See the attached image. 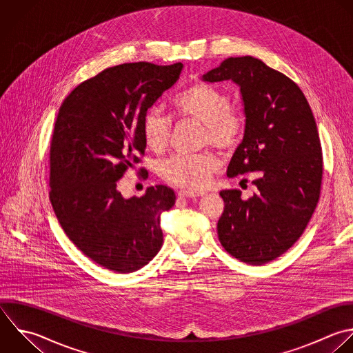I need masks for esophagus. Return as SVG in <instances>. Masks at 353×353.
Here are the masks:
<instances>
[{"instance_id":"obj_1","label":"esophagus","mask_w":353,"mask_h":353,"mask_svg":"<svg viewBox=\"0 0 353 353\" xmlns=\"http://www.w3.org/2000/svg\"><path fill=\"white\" fill-rule=\"evenodd\" d=\"M203 193H199V192H190V190H179L178 192V196L179 197H189V199H193V197H200Z\"/></svg>"}]
</instances>
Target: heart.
Segmentation results:
<instances>
[{
    "instance_id": "b5f03b06",
    "label": "heart",
    "mask_w": 353,
    "mask_h": 353,
    "mask_svg": "<svg viewBox=\"0 0 353 353\" xmlns=\"http://www.w3.org/2000/svg\"><path fill=\"white\" fill-rule=\"evenodd\" d=\"M174 112L203 125V141L222 150H232L240 141L243 116L230 108L229 97L211 85H192L172 101ZM171 121L157 108H150L142 123L146 145L153 150H163L168 142ZM218 168V159L212 153L197 156L176 154L160 167L161 176L170 183L188 189H203L211 174Z\"/></svg>"
}]
</instances>
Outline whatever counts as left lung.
I'll return each mask as SVG.
<instances>
[{
  "mask_svg": "<svg viewBox=\"0 0 353 353\" xmlns=\"http://www.w3.org/2000/svg\"><path fill=\"white\" fill-rule=\"evenodd\" d=\"M201 80L239 85L244 137L228 176H256L248 200L240 190L219 193V241L239 261L263 265L301 237L319 201L323 157L313 113L294 81L252 57L228 58Z\"/></svg>",
  "mask_w": 353,
  "mask_h": 353,
  "instance_id": "8db88e82",
  "label": "left lung"
}]
</instances>
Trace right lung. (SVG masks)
<instances>
[{
  "label": "right lung",
  "instance_id": "add662e5",
  "mask_svg": "<svg viewBox=\"0 0 353 353\" xmlns=\"http://www.w3.org/2000/svg\"><path fill=\"white\" fill-rule=\"evenodd\" d=\"M182 68H109L74 88L59 109L50 153L51 204L76 247L113 272L143 268L163 245L160 221L175 204L174 190L157 185L124 199L117 181L143 154V117Z\"/></svg>",
  "mask_w": 353,
  "mask_h": 353
}]
</instances>
